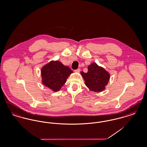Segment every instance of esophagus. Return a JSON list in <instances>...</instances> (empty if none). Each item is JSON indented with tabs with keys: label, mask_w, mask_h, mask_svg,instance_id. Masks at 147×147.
I'll use <instances>...</instances> for the list:
<instances>
[{
	"label": "esophagus",
	"mask_w": 147,
	"mask_h": 147,
	"mask_svg": "<svg viewBox=\"0 0 147 147\" xmlns=\"http://www.w3.org/2000/svg\"><path fill=\"white\" fill-rule=\"evenodd\" d=\"M80 71V68H78L76 70H74L75 72H77V73H78V72H79Z\"/></svg>",
	"instance_id": "obj_1"
}]
</instances>
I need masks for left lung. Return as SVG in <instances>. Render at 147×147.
<instances>
[{"mask_svg":"<svg viewBox=\"0 0 147 147\" xmlns=\"http://www.w3.org/2000/svg\"><path fill=\"white\" fill-rule=\"evenodd\" d=\"M80 73L86 86L91 91L95 92L103 91L110 79L109 73L95 63L89 65L87 73L81 71Z\"/></svg>","mask_w":147,"mask_h":147,"instance_id":"obj_1","label":"left lung"}]
</instances>
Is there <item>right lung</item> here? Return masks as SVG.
Returning <instances> with one entry per match:
<instances>
[{
    "mask_svg": "<svg viewBox=\"0 0 147 147\" xmlns=\"http://www.w3.org/2000/svg\"><path fill=\"white\" fill-rule=\"evenodd\" d=\"M73 71L59 61H51L41 69L42 83L53 91H58Z\"/></svg>",
    "mask_w": 147,
    "mask_h": 147,
    "instance_id": "add662e5",
    "label": "right lung"
}]
</instances>
